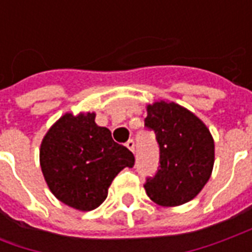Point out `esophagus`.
Listing matches in <instances>:
<instances>
[{
	"mask_svg": "<svg viewBox=\"0 0 252 252\" xmlns=\"http://www.w3.org/2000/svg\"><path fill=\"white\" fill-rule=\"evenodd\" d=\"M126 148H129V150H131L132 153H135V142H133L132 139H129V140L126 143Z\"/></svg>",
	"mask_w": 252,
	"mask_h": 252,
	"instance_id": "esophagus-1",
	"label": "esophagus"
}]
</instances>
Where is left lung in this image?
Segmentation results:
<instances>
[{
    "label": "left lung",
    "instance_id": "obj_1",
    "mask_svg": "<svg viewBox=\"0 0 252 252\" xmlns=\"http://www.w3.org/2000/svg\"><path fill=\"white\" fill-rule=\"evenodd\" d=\"M144 126L159 144V167L144 189L160 206H178L193 200L209 181L215 163V142L202 121L175 102L147 105Z\"/></svg>",
    "mask_w": 252,
    "mask_h": 252
}]
</instances>
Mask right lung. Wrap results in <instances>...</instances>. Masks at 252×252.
I'll list each match as a JSON object with an SVG mask.
<instances>
[{"label":"right lung","instance_id":"obj_1","mask_svg":"<svg viewBox=\"0 0 252 252\" xmlns=\"http://www.w3.org/2000/svg\"><path fill=\"white\" fill-rule=\"evenodd\" d=\"M94 119L90 112L63 115L40 146V167L52 194L83 212L98 208L116 175L135 164L133 154Z\"/></svg>","mask_w":252,"mask_h":252}]
</instances>
